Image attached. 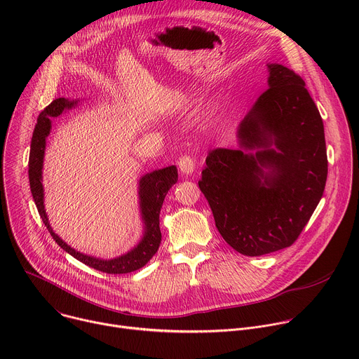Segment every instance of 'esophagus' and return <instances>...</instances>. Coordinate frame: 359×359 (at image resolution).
<instances>
[{"label":"esophagus","instance_id":"obj_1","mask_svg":"<svg viewBox=\"0 0 359 359\" xmlns=\"http://www.w3.org/2000/svg\"><path fill=\"white\" fill-rule=\"evenodd\" d=\"M177 165H179V169H180V172H182L183 175H190V173H193V170H194V161H193V158L189 156V155L182 156V158L179 159Z\"/></svg>","mask_w":359,"mask_h":359}]
</instances>
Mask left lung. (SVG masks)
I'll return each instance as SVG.
<instances>
[{
	"instance_id": "left-lung-1",
	"label": "left lung",
	"mask_w": 359,
	"mask_h": 359,
	"mask_svg": "<svg viewBox=\"0 0 359 359\" xmlns=\"http://www.w3.org/2000/svg\"><path fill=\"white\" fill-rule=\"evenodd\" d=\"M267 67L270 88L238 126L240 149L210 150L198 182L222 237L250 257L298 238L328 173L324 123L305 82L280 64Z\"/></svg>"
}]
</instances>
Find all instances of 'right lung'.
Returning <instances> with one entry per match:
<instances>
[{"instance_id": "right-lung-1", "label": "right lung", "mask_w": 359, "mask_h": 359, "mask_svg": "<svg viewBox=\"0 0 359 359\" xmlns=\"http://www.w3.org/2000/svg\"><path fill=\"white\" fill-rule=\"evenodd\" d=\"M78 104V100H69L65 97H58L50 102V104L39 114L34 133L31 140L29 150V162H28V176H29V187L36 204L38 213L46 226L48 231L53 238L58 243L61 248L69 252L72 257L79 260L81 263L102 271L107 274H126L142 269L153 255L156 254L162 233L159 227V215L163 200L169 191V189L177 182V169L176 166H169L165 169H159L151 173L144 175L139 180V203L142 220L144 223V233L139 244L128 251L121 257L112 260H99L92 255L82 254L72 247H69L58 234L54 233L53 227L49 226L48 217L45 215L43 208V187H42V163L45 153V140L50 132V119L60 116L65 109H71Z\"/></svg>"}]
</instances>
